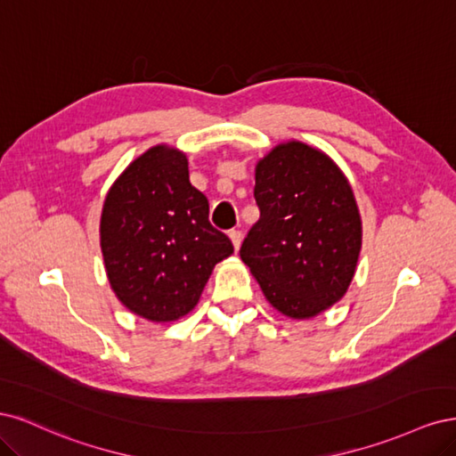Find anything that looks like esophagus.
<instances>
[{"label": "esophagus", "mask_w": 456, "mask_h": 456, "mask_svg": "<svg viewBox=\"0 0 456 456\" xmlns=\"http://www.w3.org/2000/svg\"><path fill=\"white\" fill-rule=\"evenodd\" d=\"M228 236H230V240H232V243H233V249L238 251L240 245H241V232H240V230H230Z\"/></svg>", "instance_id": "obj_1"}]
</instances>
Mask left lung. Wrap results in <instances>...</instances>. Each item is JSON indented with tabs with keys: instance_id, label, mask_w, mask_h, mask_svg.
I'll return each mask as SVG.
<instances>
[{
	"instance_id": "obj_1",
	"label": "left lung",
	"mask_w": 456,
	"mask_h": 456,
	"mask_svg": "<svg viewBox=\"0 0 456 456\" xmlns=\"http://www.w3.org/2000/svg\"><path fill=\"white\" fill-rule=\"evenodd\" d=\"M258 223L241 260L262 293L297 320L317 315L346 293L362 249V220L346 178L320 150L275 146L255 173Z\"/></svg>"
}]
</instances>
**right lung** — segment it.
Instances as JSON below:
<instances>
[{
	"label": "right lung",
	"instance_id": "obj_1",
	"mask_svg": "<svg viewBox=\"0 0 456 456\" xmlns=\"http://www.w3.org/2000/svg\"><path fill=\"white\" fill-rule=\"evenodd\" d=\"M101 247L110 285L131 312L173 322L198 305L216 262L233 253L190 184L183 151L154 146L108 191Z\"/></svg>",
	"mask_w": 456,
	"mask_h": 456
}]
</instances>
